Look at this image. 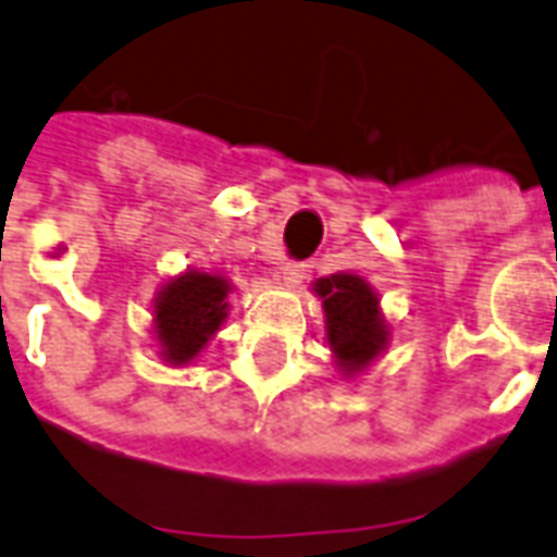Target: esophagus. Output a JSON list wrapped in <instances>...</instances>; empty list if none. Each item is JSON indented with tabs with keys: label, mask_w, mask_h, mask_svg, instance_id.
I'll return each mask as SVG.
<instances>
[{
	"label": "esophagus",
	"mask_w": 557,
	"mask_h": 557,
	"mask_svg": "<svg viewBox=\"0 0 557 557\" xmlns=\"http://www.w3.org/2000/svg\"><path fill=\"white\" fill-rule=\"evenodd\" d=\"M304 265H300V262H286V265H283V269H280V277H283V283H286V286H297V283H300V280H304Z\"/></svg>",
	"instance_id": "1"
}]
</instances>
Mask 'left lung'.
<instances>
[{
    "label": "left lung",
    "mask_w": 557,
    "mask_h": 557,
    "mask_svg": "<svg viewBox=\"0 0 557 557\" xmlns=\"http://www.w3.org/2000/svg\"><path fill=\"white\" fill-rule=\"evenodd\" d=\"M312 292L321 297L324 307L326 345L333 350L335 368L345 376H359L385 354L392 338V326L382 315L380 295L354 271H338L315 280Z\"/></svg>",
    "instance_id": "left-lung-1"
}]
</instances>
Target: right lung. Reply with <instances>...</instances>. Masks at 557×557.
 I'll list each match as a JSON object with an SVG mask.
<instances>
[{
    "label": "right lung",
    "mask_w": 557,
    "mask_h": 557,
    "mask_svg": "<svg viewBox=\"0 0 557 557\" xmlns=\"http://www.w3.org/2000/svg\"><path fill=\"white\" fill-rule=\"evenodd\" d=\"M231 280L215 271L186 269L177 277L165 280L151 309V330L165 364L184 368L201 356L231 312Z\"/></svg>",
    "instance_id": "1"
}]
</instances>
